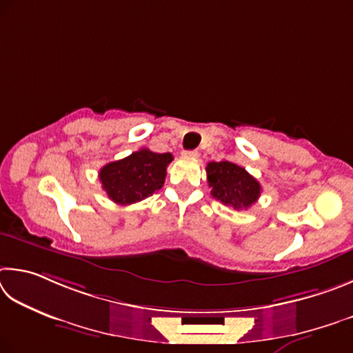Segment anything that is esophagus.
Here are the masks:
<instances>
[{"instance_id":"obj_1","label":"esophagus","mask_w":353,"mask_h":353,"mask_svg":"<svg viewBox=\"0 0 353 353\" xmlns=\"http://www.w3.org/2000/svg\"><path fill=\"white\" fill-rule=\"evenodd\" d=\"M186 154L190 158H199V152L196 150H189V152H186Z\"/></svg>"}]
</instances>
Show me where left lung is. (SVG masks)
Here are the masks:
<instances>
[{
  "label": "left lung",
  "mask_w": 353,
  "mask_h": 353,
  "mask_svg": "<svg viewBox=\"0 0 353 353\" xmlns=\"http://www.w3.org/2000/svg\"><path fill=\"white\" fill-rule=\"evenodd\" d=\"M208 183L215 200L234 209H248L261 196L262 188L243 167L230 161L209 163L206 167Z\"/></svg>",
  "instance_id": "1"
}]
</instances>
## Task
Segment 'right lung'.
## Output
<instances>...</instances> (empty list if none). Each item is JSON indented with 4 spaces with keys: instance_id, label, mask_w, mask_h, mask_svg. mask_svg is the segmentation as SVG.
Returning <instances> with one entry per match:
<instances>
[{
    "instance_id": "1",
    "label": "right lung",
    "mask_w": 353,
    "mask_h": 353,
    "mask_svg": "<svg viewBox=\"0 0 353 353\" xmlns=\"http://www.w3.org/2000/svg\"><path fill=\"white\" fill-rule=\"evenodd\" d=\"M172 153H154L141 148L130 157L103 165L99 180L108 199L116 205H132L157 192L165 181Z\"/></svg>"
}]
</instances>
